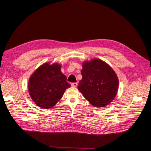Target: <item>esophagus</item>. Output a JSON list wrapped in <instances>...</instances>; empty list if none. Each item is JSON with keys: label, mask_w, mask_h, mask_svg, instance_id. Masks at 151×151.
Wrapping results in <instances>:
<instances>
[{"label": "esophagus", "mask_w": 151, "mask_h": 151, "mask_svg": "<svg viewBox=\"0 0 151 151\" xmlns=\"http://www.w3.org/2000/svg\"><path fill=\"white\" fill-rule=\"evenodd\" d=\"M77 85H78V83H73L71 84V86L72 87H77Z\"/></svg>", "instance_id": "esophagus-1"}]
</instances>
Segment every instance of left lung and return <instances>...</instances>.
<instances>
[{
	"label": "left lung",
	"mask_w": 151,
	"mask_h": 151,
	"mask_svg": "<svg viewBox=\"0 0 151 151\" xmlns=\"http://www.w3.org/2000/svg\"><path fill=\"white\" fill-rule=\"evenodd\" d=\"M81 74L78 89L93 106H106L115 98L119 83L115 72L106 63L99 59L86 61Z\"/></svg>",
	"instance_id": "8db88e82"
}]
</instances>
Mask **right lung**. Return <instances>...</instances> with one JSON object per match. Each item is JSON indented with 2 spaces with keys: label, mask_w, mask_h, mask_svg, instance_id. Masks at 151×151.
Returning a JSON list of instances; mask_svg holds the SVG:
<instances>
[{
  "label": "right lung",
  "mask_w": 151,
  "mask_h": 151,
  "mask_svg": "<svg viewBox=\"0 0 151 151\" xmlns=\"http://www.w3.org/2000/svg\"><path fill=\"white\" fill-rule=\"evenodd\" d=\"M58 63H45L30 77L28 89L30 96L38 106L48 109L54 106L70 88L67 77L63 74Z\"/></svg>",
  "instance_id": "1"
}]
</instances>
